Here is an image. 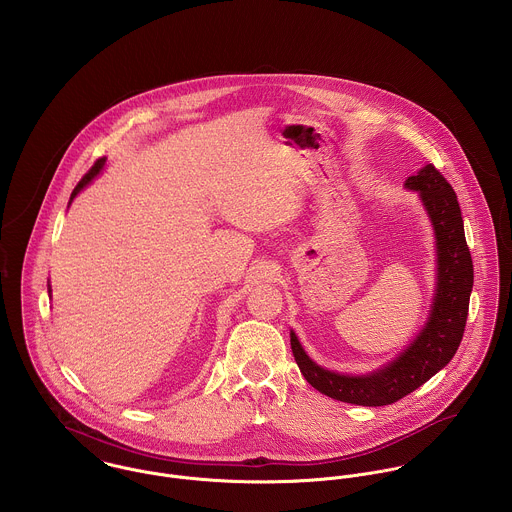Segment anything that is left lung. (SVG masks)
I'll return each mask as SVG.
<instances>
[{
    "label": "left lung",
    "instance_id": "8db88e82",
    "mask_svg": "<svg viewBox=\"0 0 512 512\" xmlns=\"http://www.w3.org/2000/svg\"><path fill=\"white\" fill-rule=\"evenodd\" d=\"M406 187L420 191L436 230L438 288L430 319L418 339L396 361L363 376L337 374L315 365L292 333L293 357L301 374L329 398L357 406L394 404L447 365L463 339L473 288V260L457 195L432 163L420 169L418 175L408 177Z\"/></svg>",
    "mask_w": 512,
    "mask_h": 512
}]
</instances>
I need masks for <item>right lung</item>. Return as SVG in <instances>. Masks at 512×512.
Here are the masks:
<instances>
[{
    "label": "right lung",
    "instance_id": "right-lung-1",
    "mask_svg": "<svg viewBox=\"0 0 512 512\" xmlns=\"http://www.w3.org/2000/svg\"><path fill=\"white\" fill-rule=\"evenodd\" d=\"M104 161H106L104 157H100V159H96V161H94V165L88 169V173H86V175H84V177L78 181V185L74 187L73 195H71V201H73L74 197L78 195V191H80L82 187H86V185H88V183L94 179V175H98V173H100V169H102ZM49 292H51V290H49Z\"/></svg>",
    "mask_w": 512,
    "mask_h": 512
}]
</instances>
